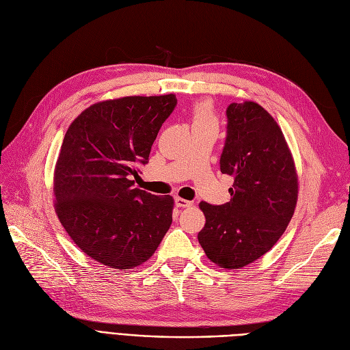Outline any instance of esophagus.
Segmentation results:
<instances>
[{"label": "esophagus", "instance_id": "obj_1", "mask_svg": "<svg viewBox=\"0 0 350 350\" xmlns=\"http://www.w3.org/2000/svg\"><path fill=\"white\" fill-rule=\"evenodd\" d=\"M175 205L179 206V208H188V206L192 205V202H191V201H187V200H184V198L176 197V198H175Z\"/></svg>", "mask_w": 350, "mask_h": 350}]
</instances>
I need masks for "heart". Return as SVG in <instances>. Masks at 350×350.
Wrapping results in <instances>:
<instances>
[{
	"label": "heart",
	"mask_w": 350,
	"mask_h": 350,
	"mask_svg": "<svg viewBox=\"0 0 350 350\" xmlns=\"http://www.w3.org/2000/svg\"><path fill=\"white\" fill-rule=\"evenodd\" d=\"M192 119L193 123H214L215 118L211 103L208 102H200L193 106L192 109Z\"/></svg>",
	"instance_id": "b5f03b06"
}]
</instances>
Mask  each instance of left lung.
Here are the masks:
<instances>
[{
  "label": "left lung",
  "mask_w": 350,
  "mask_h": 350,
  "mask_svg": "<svg viewBox=\"0 0 350 350\" xmlns=\"http://www.w3.org/2000/svg\"><path fill=\"white\" fill-rule=\"evenodd\" d=\"M234 178L231 200L201 202L205 226L198 241L221 269H241L278 241L295 214L297 174L284 135L256 102L227 107V137L219 159Z\"/></svg>",
  "instance_id": "8db88e82"
}]
</instances>
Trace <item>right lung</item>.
<instances>
[{"mask_svg": "<svg viewBox=\"0 0 350 350\" xmlns=\"http://www.w3.org/2000/svg\"><path fill=\"white\" fill-rule=\"evenodd\" d=\"M175 94L94 103L70 124L54 171L55 213L83 253L128 270L152 257L172 224L174 200L135 188Z\"/></svg>", "mask_w": 350, "mask_h": 350, "instance_id": "1", "label": "right lung"}]
</instances>
